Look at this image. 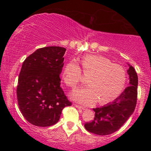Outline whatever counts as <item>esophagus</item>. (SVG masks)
<instances>
[{"label":"esophagus","mask_w":151,"mask_h":151,"mask_svg":"<svg viewBox=\"0 0 151 151\" xmlns=\"http://www.w3.org/2000/svg\"><path fill=\"white\" fill-rule=\"evenodd\" d=\"M74 106H75L76 107H77V108H78V109H81V110H84V109H85V108L83 107V106H80V105L75 104V105H74Z\"/></svg>","instance_id":"esophagus-1"}]
</instances>
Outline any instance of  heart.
Here are the masks:
<instances>
[{"instance_id": "obj_1", "label": "heart", "mask_w": 151, "mask_h": 151, "mask_svg": "<svg viewBox=\"0 0 151 151\" xmlns=\"http://www.w3.org/2000/svg\"><path fill=\"white\" fill-rule=\"evenodd\" d=\"M82 71L88 76V87L74 91L71 94L74 100L83 104H107L114 101L122 93L126 85V71L122 66L115 64L101 55H90L80 60ZM64 83L75 88L83 80L80 66L75 61H69L62 73Z\"/></svg>"}]
</instances>
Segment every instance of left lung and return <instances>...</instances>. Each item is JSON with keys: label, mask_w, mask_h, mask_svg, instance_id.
<instances>
[{"label": "left lung", "mask_w": 151, "mask_h": 151, "mask_svg": "<svg viewBox=\"0 0 151 151\" xmlns=\"http://www.w3.org/2000/svg\"><path fill=\"white\" fill-rule=\"evenodd\" d=\"M129 85L112 102L93 109V120L87 122V131L97 135H108L118 131L133 114L137 98L138 77L133 66L129 64Z\"/></svg>", "instance_id": "1"}]
</instances>
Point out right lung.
I'll return each mask as SVG.
<instances>
[{
    "label": "right lung",
    "instance_id": "obj_1",
    "mask_svg": "<svg viewBox=\"0 0 151 151\" xmlns=\"http://www.w3.org/2000/svg\"><path fill=\"white\" fill-rule=\"evenodd\" d=\"M66 49L47 47L36 50L22 63L17 88L21 113L31 124H55L64 107L71 103L60 87V74Z\"/></svg>",
    "mask_w": 151,
    "mask_h": 151
}]
</instances>
